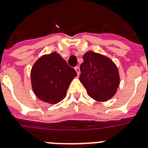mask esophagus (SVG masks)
Listing matches in <instances>:
<instances>
[{
  "instance_id": "1",
  "label": "esophagus",
  "mask_w": 148,
  "mask_h": 148,
  "mask_svg": "<svg viewBox=\"0 0 148 148\" xmlns=\"http://www.w3.org/2000/svg\"><path fill=\"white\" fill-rule=\"evenodd\" d=\"M75 71H76V73H77V75H80V69H79V66H75Z\"/></svg>"
}]
</instances>
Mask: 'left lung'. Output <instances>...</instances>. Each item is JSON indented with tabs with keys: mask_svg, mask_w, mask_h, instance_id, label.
<instances>
[{
	"mask_svg": "<svg viewBox=\"0 0 148 148\" xmlns=\"http://www.w3.org/2000/svg\"><path fill=\"white\" fill-rule=\"evenodd\" d=\"M79 80L89 96L97 101H106L116 94L120 84L118 68L110 58L88 51L83 56Z\"/></svg>",
	"mask_w": 148,
	"mask_h": 148,
	"instance_id": "1",
	"label": "left lung"
}]
</instances>
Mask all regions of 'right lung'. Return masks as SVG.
Here are the masks:
<instances>
[{"mask_svg":"<svg viewBox=\"0 0 148 148\" xmlns=\"http://www.w3.org/2000/svg\"><path fill=\"white\" fill-rule=\"evenodd\" d=\"M76 75L75 70L56 52L44 55L31 70L32 90L40 100L57 104L64 99L70 84Z\"/></svg>","mask_w":148,"mask_h":148,"instance_id":"add662e5","label":"right lung"}]
</instances>
